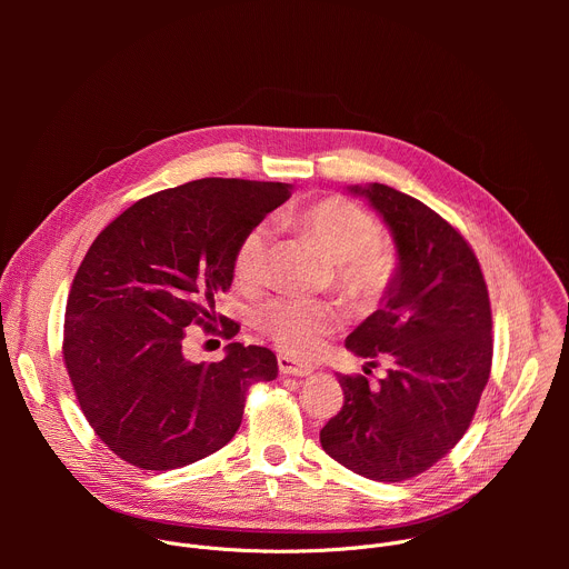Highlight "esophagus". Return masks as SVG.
<instances>
[{
    "mask_svg": "<svg viewBox=\"0 0 569 569\" xmlns=\"http://www.w3.org/2000/svg\"><path fill=\"white\" fill-rule=\"evenodd\" d=\"M279 371L283 373V376H299V378H303V376H310L312 373V367H308V365H297L295 360H290L288 356H279Z\"/></svg>",
    "mask_w": 569,
    "mask_h": 569,
    "instance_id": "esophagus-1",
    "label": "esophagus"
}]
</instances>
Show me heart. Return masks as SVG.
<instances>
[{"label": "heart", "instance_id": "heart-1", "mask_svg": "<svg viewBox=\"0 0 569 569\" xmlns=\"http://www.w3.org/2000/svg\"><path fill=\"white\" fill-rule=\"evenodd\" d=\"M290 222L312 238L336 263V286L356 306L376 303L391 283L396 261L378 240L376 218L347 198H323L290 216ZM270 236L254 227L236 252V279L257 288L266 279ZM257 327L292 358L315 356L327 336L340 327V312L329 301L279 297L257 310Z\"/></svg>", "mask_w": 569, "mask_h": 569}]
</instances>
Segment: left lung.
<instances>
[{"mask_svg":"<svg viewBox=\"0 0 569 569\" xmlns=\"http://www.w3.org/2000/svg\"><path fill=\"white\" fill-rule=\"evenodd\" d=\"M349 191L387 224L396 270L345 347L389 369L376 387L338 376L345 405L319 441L362 477L402 481L446 457L472 421L493 360L491 301L470 246L439 213L378 182Z\"/></svg>","mask_w":569,"mask_h":569,"instance_id":"left-lung-1","label":"left lung"}]
</instances>
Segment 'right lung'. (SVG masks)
<instances>
[{
  "label": "right lung",
  "mask_w": 569,
  "mask_h": 569,
  "mask_svg": "<svg viewBox=\"0 0 569 569\" xmlns=\"http://www.w3.org/2000/svg\"><path fill=\"white\" fill-rule=\"evenodd\" d=\"M292 184L204 178L152 193L92 242L64 310L62 358L99 439L141 470L189 466L231 441L246 393L274 380L266 347H224L189 362L191 323L216 319L242 236L290 198ZM233 338L238 323L222 321Z\"/></svg>",
  "instance_id": "right-lung-1"
}]
</instances>
